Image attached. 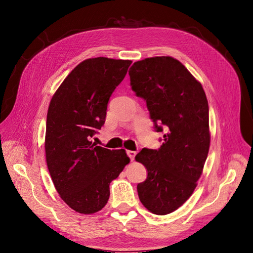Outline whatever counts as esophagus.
<instances>
[{
    "instance_id": "esophagus-1",
    "label": "esophagus",
    "mask_w": 253,
    "mask_h": 253,
    "mask_svg": "<svg viewBox=\"0 0 253 253\" xmlns=\"http://www.w3.org/2000/svg\"><path fill=\"white\" fill-rule=\"evenodd\" d=\"M135 152H133V151H127V155H128V157L130 158L131 160H133L134 159V156H135Z\"/></svg>"
}]
</instances>
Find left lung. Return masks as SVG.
Masks as SVG:
<instances>
[{
    "label": "left lung",
    "instance_id": "obj_1",
    "mask_svg": "<svg viewBox=\"0 0 253 253\" xmlns=\"http://www.w3.org/2000/svg\"><path fill=\"white\" fill-rule=\"evenodd\" d=\"M129 76L156 130L167 131L160 148L135 156L147 170L137 186L139 199L153 213L167 215L189 199L202 174L211 143L209 102L201 83L171 56L135 62Z\"/></svg>",
    "mask_w": 253,
    "mask_h": 253
}]
</instances>
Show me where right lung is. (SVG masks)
I'll use <instances>...</instances> for the list:
<instances>
[{
	"mask_svg": "<svg viewBox=\"0 0 253 253\" xmlns=\"http://www.w3.org/2000/svg\"><path fill=\"white\" fill-rule=\"evenodd\" d=\"M131 63L84 60L51 98L44 139L48 170L61 199L77 212L103 209L110 183L130 161L125 150H108L90 139L105 124L108 101Z\"/></svg>",
	"mask_w": 253,
	"mask_h": 253,
	"instance_id": "right-lung-1",
	"label": "right lung"
}]
</instances>
